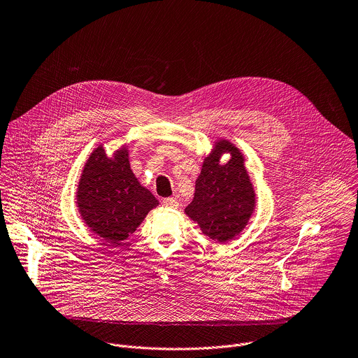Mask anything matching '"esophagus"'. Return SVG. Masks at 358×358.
Returning <instances> with one entry per match:
<instances>
[{
	"label": "esophagus",
	"instance_id": "obj_1",
	"mask_svg": "<svg viewBox=\"0 0 358 358\" xmlns=\"http://www.w3.org/2000/svg\"><path fill=\"white\" fill-rule=\"evenodd\" d=\"M163 205H164V208H178V201L177 199H174V198H166V199H163Z\"/></svg>",
	"mask_w": 358,
	"mask_h": 358
}]
</instances>
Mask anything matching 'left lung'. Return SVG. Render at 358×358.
I'll return each mask as SVG.
<instances>
[{"instance_id":"left-lung-1","label":"left lung","mask_w":358,"mask_h":358,"mask_svg":"<svg viewBox=\"0 0 358 358\" xmlns=\"http://www.w3.org/2000/svg\"><path fill=\"white\" fill-rule=\"evenodd\" d=\"M223 151H230L226 165L218 163ZM255 206V194L243 155L229 142H219L202 166L195 182V195L185 213L199 224L202 233L224 243L236 237L248 223Z\"/></svg>"}]
</instances>
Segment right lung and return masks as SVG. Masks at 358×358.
Wrapping results in <instances>:
<instances>
[{
	"instance_id": "1",
	"label": "right lung",
	"mask_w": 358,
	"mask_h": 358,
	"mask_svg": "<svg viewBox=\"0 0 358 358\" xmlns=\"http://www.w3.org/2000/svg\"><path fill=\"white\" fill-rule=\"evenodd\" d=\"M76 196L85 223L108 244L125 240L159 205L134 176L127 149L110 159L101 146L85 164Z\"/></svg>"
}]
</instances>
